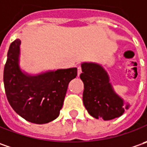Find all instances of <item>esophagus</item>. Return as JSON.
Wrapping results in <instances>:
<instances>
[{"label":"esophagus","mask_w":147,"mask_h":147,"mask_svg":"<svg viewBox=\"0 0 147 147\" xmlns=\"http://www.w3.org/2000/svg\"><path fill=\"white\" fill-rule=\"evenodd\" d=\"M81 72H82V69H81V67H78V68H77V74H78V76H80Z\"/></svg>","instance_id":"esophagus-1"}]
</instances>
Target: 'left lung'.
I'll return each mask as SVG.
<instances>
[{
  "label": "left lung",
  "mask_w": 147,
  "mask_h": 147,
  "mask_svg": "<svg viewBox=\"0 0 147 147\" xmlns=\"http://www.w3.org/2000/svg\"><path fill=\"white\" fill-rule=\"evenodd\" d=\"M80 77L84 83L83 102L89 114L96 119L110 120L119 117L129 104L115 94L106 70L99 64L83 63Z\"/></svg>",
  "instance_id": "left-lung-1"
}]
</instances>
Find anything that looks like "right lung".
<instances>
[{"mask_svg": "<svg viewBox=\"0 0 147 147\" xmlns=\"http://www.w3.org/2000/svg\"><path fill=\"white\" fill-rule=\"evenodd\" d=\"M19 39L13 41L4 68V86L8 102L23 119L34 124L55 119L63 107L69 82L77 68L58 69L36 76L24 73L19 67Z\"/></svg>", "mask_w": 147, "mask_h": 147, "instance_id": "1", "label": "right lung"}]
</instances>
